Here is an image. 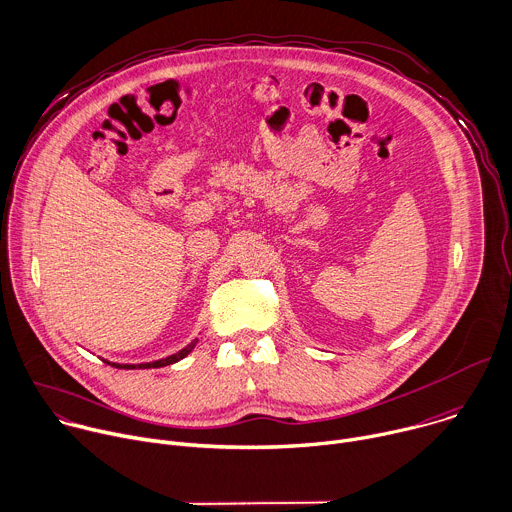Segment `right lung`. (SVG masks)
Instances as JSON below:
<instances>
[{"mask_svg": "<svg viewBox=\"0 0 512 512\" xmlns=\"http://www.w3.org/2000/svg\"><path fill=\"white\" fill-rule=\"evenodd\" d=\"M195 343H197V339L195 341H191L187 347H183L181 351H177L175 355H169V357H165V359H159V361H153V363H139V365H121V363H111V361H105L107 365H113V367H117V369H155V367H165V365H171V363H177L179 359H183V357H187L189 353H191V349L195 347Z\"/></svg>", "mask_w": 512, "mask_h": 512, "instance_id": "obj_1", "label": "right lung"}]
</instances>
